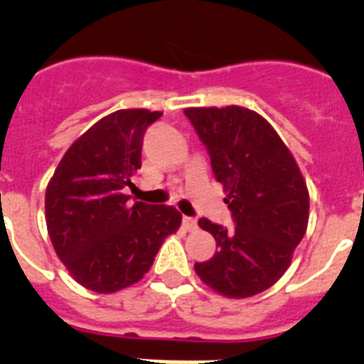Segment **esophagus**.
Listing matches in <instances>:
<instances>
[{"mask_svg": "<svg viewBox=\"0 0 364 364\" xmlns=\"http://www.w3.org/2000/svg\"><path fill=\"white\" fill-rule=\"evenodd\" d=\"M182 224H184V228L188 231L197 230V220H195L193 217H182Z\"/></svg>", "mask_w": 364, "mask_h": 364, "instance_id": "1", "label": "esophagus"}]
</instances>
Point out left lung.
I'll use <instances>...</instances> for the list:
<instances>
[{"mask_svg": "<svg viewBox=\"0 0 364 364\" xmlns=\"http://www.w3.org/2000/svg\"><path fill=\"white\" fill-rule=\"evenodd\" d=\"M210 153L235 228L200 218L217 240L210 260L195 262L205 284L224 297L268 290L284 275L308 228L310 195L294 154L264 118L239 105L184 111Z\"/></svg>", "mask_w": 364, "mask_h": 364, "instance_id": "left-lung-1", "label": "left lung"}]
</instances>
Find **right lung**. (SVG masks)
Masks as SVG:
<instances>
[{
  "instance_id": "obj_1",
  "label": "right lung",
  "mask_w": 364,
  "mask_h": 364,
  "mask_svg": "<svg viewBox=\"0 0 364 364\" xmlns=\"http://www.w3.org/2000/svg\"><path fill=\"white\" fill-rule=\"evenodd\" d=\"M160 117L147 109L111 112L67 149L47 186L50 242L87 290L114 294L140 281L180 228L173 205L129 204L124 193L142 167L144 133Z\"/></svg>"
}]
</instances>
